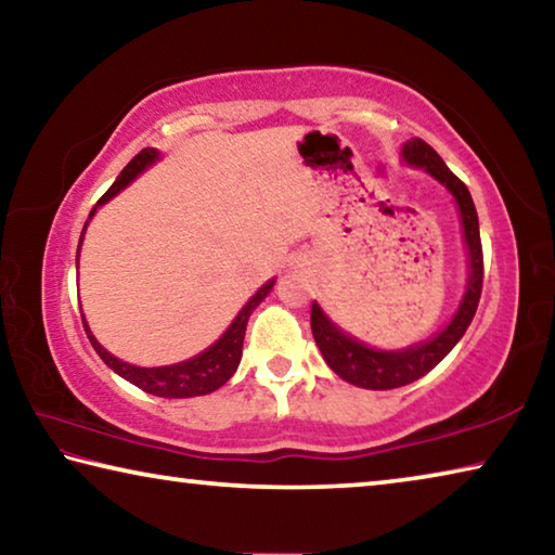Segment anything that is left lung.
<instances>
[{"label":"left lung","mask_w":555,"mask_h":555,"mask_svg":"<svg viewBox=\"0 0 555 555\" xmlns=\"http://www.w3.org/2000/svg\"><path fill=\"white\" fill-rule=\"evenodd\" d=\"M403 158L409 164L426 168V171L443 183L450 193L455 195L460 218H463V232L467 242L469 257V279L463 304H460L453 321L443 333H438L434 340L424 345L406 347L399 352H382L372 347L357 343L354 337L345 335L343 331L327 321V315L321 311V306H311V331L318 347L325 357L327 367L337 377L354 384L362 389H397L416 382L428 374L443 357L453 350L460 337L465 335L467 325L473 323L477 304L482 296V279H485V259H482V242H480V224H477L475 203L469 198L467 185L450 171L443 164V158L436 154V149L426 144L424 139H411L403 144Z\"/></svg>","instance_id":"left-lung-1"}]
</instances>
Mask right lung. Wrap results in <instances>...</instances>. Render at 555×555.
Returning a JSON list of instances; mask_svg holds the SVG:
<instances>
[{
	"mask_svg": "<svg viewBox=\"0 0 555 555\" xmlns=\"http://www.w3.org/2000/svg\"><path fill=\"white\" fill-rule=\"evenodd\" d=\"M156 158H158V154L154 152V149H142V152H139L125 166V171H121L117 181L109 185V191L102 195L98 205L107 203L112 195H117L121 188L131 181V178H134L137 173H142L149 164L156 162ZM98 205L90 210V218H92V212L98 210ZM82 232H86V228H82ZM80 242H82V237H80ZM78 251H80V244H78ZM271 286H274V279L267 281V284L249 298V304L242 308L237 318H234L232 325L228 327V333H224L212 347H208V350L201 352L198 357H193V360L168 364V367H134V364L121 362L95 340V335L90 333L86 318H82V325H86L90 345L95 347L100 360L105 362L109 370H115L121 379L131 382L134 387H139L146 393H154V397H164V399L203 397V393L220 389L222 384L232 377L234 370H237V364L242 360V343H244V331H247L249 315L261 304V300L267 298Z\"/></svg>",
	"mask_w": 555,
	"mask_h": 555,
	"instance_id": "1",
	"label": "right lung"
}]
</instances>
